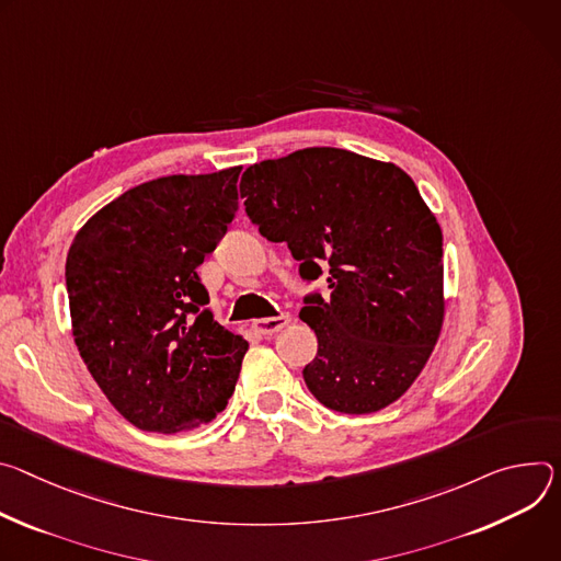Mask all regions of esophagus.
Here are the masks:
<instances>
[{
  "label": "esophagus",
  "mask_w": 561,
  "mask_h": 561,
  "mask_svg": "<svg viewBox=\"0 0 561 561\" xmlns=\"http://www.w3.org/2000/svg\"><path fill=\"white\" fill-rule=\"evenodd\" d=\"M289 321H291V317H289L287 312H283V314H278V317H270V319H256L252 328H254L259 334H265V336H270V334H276L278 330H283V328H285Z\"/></svg>",
  "instance_id": "1"
}]
</instances>
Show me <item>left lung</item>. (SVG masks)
<instances>
[{
	"label": "left lung",
	"mask_w": 561,
	"mask_h": 561,
	"mask_svg": "<svg viewBox=\"0 0 561 561\" xmlns=\"http://www.w3.org/2000/svg\"><path fill=\"white\" fill-rule=\"evenodd\" d=\"M244 211L287 242L305 280L300 319L319 352L302 379L325 408L369 414L394 403L425 367L444 325V236L412 178L392 162L312 147L252 164Z\"/></svg>",
	"instance_id": "1"
}]
</instances>
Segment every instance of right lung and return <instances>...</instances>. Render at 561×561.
I'll use <instances>...</instances> for the list:
<instances>
[{
    "label": "right lung",
    "mask_w": 561,
    "mask_h": 561,
    "mask_svg": "<svg viewBox=\"0 0 561 561\" xmlns=\"http://www.w3.org/2000/svg\"><path fill=\"white\" fill-rule=\"evenodd\" d=\"M240 169L142 182L71 242L76 345L111 405L140 430L203 427L233 394L249 345L214 321L196 267L238 211Z\"/></svg>",
    "instance_id": "obj_1"
}]
</instances>
